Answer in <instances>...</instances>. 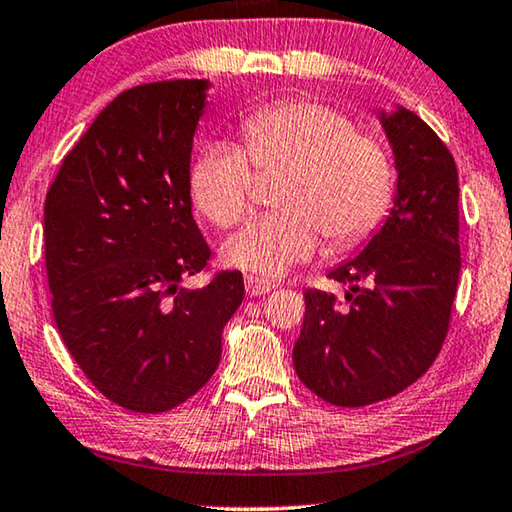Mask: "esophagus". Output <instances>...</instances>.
<instances>
[{"label": "esophagus", "instance_id": "34e87169", "mask_svg": "<svg viewBox=\"0 0 512 512\" xmlns=\"http://www.w3.org/2000/svg\"><path fill=\"white\" fill-rule=\"evenodd\" d=\"M271 289H273V282L271 280H264V278H257V276H246V292L250 296L269 294Z\"/></svg>", "mask_w": 512, "mask_h": 512}]
</instances>
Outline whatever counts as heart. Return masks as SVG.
Returning <instances> with one entry per match:
<instances>
[{"mask_svg":"<svg viewBox=\"0 0 512 512\" xmlns=\"http://www.w3.org/2000/svg\"><path fill=\"white\" fill-rule=\"evenodd\" d=\"M243 151L209 142L190 165L195 207L232 227L253 207L255 170H287L278 211L257 216L225 241L223 259L255 276L276 278L315 253L322 234L349 246L375 230L393 195V163L384 144L356 133L345 114L292 101L241 121Z\"/></svg>","mask_w":512,"mask_h":512,"instance_id":"heart-1","label":"heart"}]
</instances>
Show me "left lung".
<instances>
[{
  "label": "left lung",
  "mask_w": 512,
  "mask_h": 512,
  "mask_svg": "<svg viewBox=\"0 0 512 512\" xmlns=\"http://www.w3.org/2000/svg\"><path fill=\"white\" fill-rule=\"evenodd\" d=\"M398 170L393 209L363 253L329 278L349 285L347 308L305 289L294 370L335 407L398 395L444 345L460 278L457 167L425 121L407 108L379 112Z\"/></svg>",
  "instance_id": "left-lung-1"
}]
</instances>
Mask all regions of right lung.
Listing matches in <instances>:
<instances>
[{"label": "right lung", "mask_w": 512, "mask_h": 512, "mask_svg": "<svg viewBox=\"0 0 512 512\" xmlns=\"http://www.w3.org/2000/svg\"><path fill=\"white\" fill-rule=\"evenodd\" d=\"M209 80L119 94L68 151L45 197V269L68 352L105 398L160 414L218 368L243 301L239 271L181 282L211 250L193 218L190 151Z\"/></svg>", "instance_id": "1"}]
</instances>
